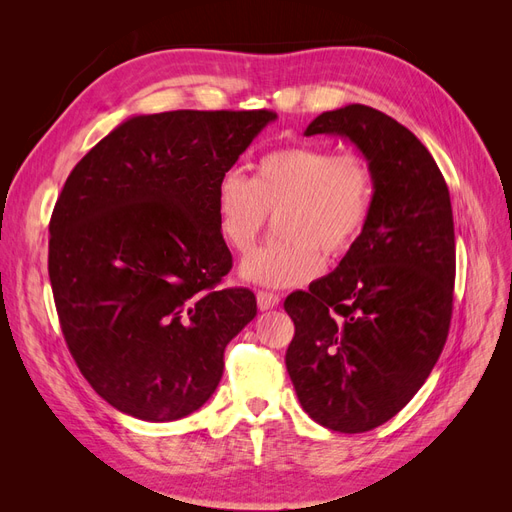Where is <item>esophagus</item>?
I'll list each match as a JSON object with an SVG mask.
<instances>
[{"mask_svg":"<svg viewBox=\"0 0 512 512\" xmlns=\"http://www.w3.org/2000/svg\"><path fill=\"white\" fill-rule=\"evenodd\" d=\"M256 301H258V309L265 312V309H273L277 303H280V297H277V294H273V292H267V290H258Z\"/></svg>","mask_w":512,"mask_h":512,"instance_id":"34e87169","label":"esophagus"}]
</instances>
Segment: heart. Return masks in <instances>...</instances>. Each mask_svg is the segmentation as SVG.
<instances>
[{"mask_svg":"<svg viewBox=\"0 0 512 512\" xmlns=\"http://www.w3.org/2000/svg\"><path fill=\"white\" fill-rule=\"evenodd\" d=\"M371 200L374 173L359 151L288 145L265 153L252 181L226 173L215 188V213L222 239L237 252L250 250L269 213H282L286 241L247 254L239 273L256 286L290 288L320 273V250L331 258L352 250Z\"/></svg>","mask_w":512,"mask_h":512,"instance_id":"b5f03b06","label":"heart"}]
</instances>
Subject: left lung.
<instances>
[{
	"instance_id": "left-lung-1",
	"label": "left lung",
	"mask_w": 512,
	"mask_h": 512,
	"mask_svg": "<svg viewBox=\"0 0 512 512\" xmlns=\"http://www.w3.org/2000/svg\"><path fill=\"white\" fill-rule=\"evenodd\" d=\"M333 134L363 153L374 200L337 269L286 297L294 322L286 369L322 427L363 433L421 389L448 337L455 284L451 196L418 138L365 104L327 111L305 136Z\"/></svg>"
}]
</instances>
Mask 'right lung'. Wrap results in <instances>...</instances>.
<instances>
[{
  "label": "right lung",
  "instance_id": "obj_1",
  "mask_svg": "<svg viewBox=\"0 0 512 512\" xmlns=\"http://www.w3.org/2000/svg\"><path fill=\"white\" fill-rule=\"evenodd\" d=\"M275 117L136 115L66 179L49 224L55 307L81 374L119 412L177 421L218 389L256 297L215 290L232 267L215 188Z\"/></svg>",
  "mask_w": 512,
  "mask_h": 512
}]
</instances>
